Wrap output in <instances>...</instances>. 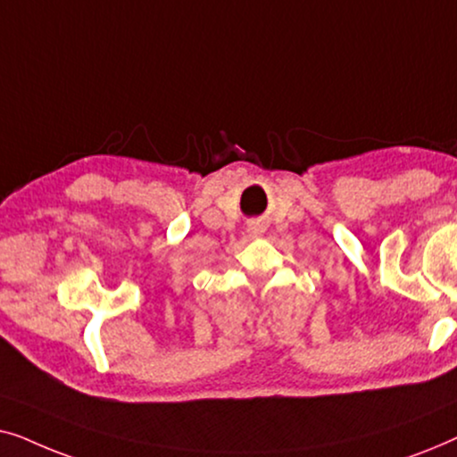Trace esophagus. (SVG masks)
I'll return each instance as SVG.
<instances>
[{
  "instance_id": "obj_1",
  "label": "esophagus",
  "mask_w": 457,
  "mask_h": 457,
  "mask_svg": "<svg viewBox=\"0 0 457 457\" xmlns=\"http://www.w3.org/2000/svg\"><path fill=\"white\" fill-rule=\"evenodd\" d=\"M247 233H249V235H252V237H260L262 233H264V228H262V227H260V224H249Z\"/></svg>"
}]
</instances>
